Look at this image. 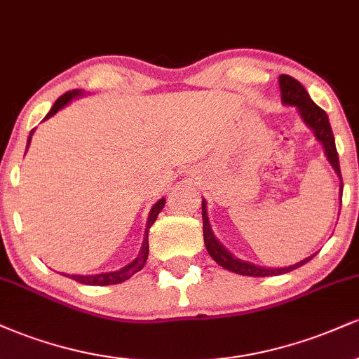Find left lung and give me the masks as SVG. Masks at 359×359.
<instances>
[{"instance_id":"left-lung-1","label":"left lung","mask_w":359,"mask_h":359,"mask_svg":"<svg viewBox=\"0 0 359 359\" xmlns=\"http://www.w3.org/2000/svg\"><path fill=\"white\" fill-rule=\"evenodd\" d=\"M280 84V93H282V102L285 106H294L295 109L299 111L300 118L306 123L307 128H311L312 133L317 142L320 143L324 148V155L327 158V162L331 163L332 170L336 172V175L339 177V199L343 196V177H341V168H339V156H337L336 150V142L334 135H332L331 125H329V118L325 114L324 109H320L319 106L316 104L314 101L311 100L309 93L304 89V86L300 84L299 81H295L294 77L282 76L278 77ZM205 199H203V231H204V245L208 253L211 255V258L217 265H221L222 269L233 271V273L238 275H246V277H273V275H282L287 273V271H292L299 266L306 265L309 259L314 258V255L304 258L302 262H297L295 265L290 266H282V269H266V266L255 265V263L245 262V259L234 257L229 250H226L224 246L221 245V241L214 236L211 224H209V216L208 209H205Z\"/></svg>"}]
</instances>
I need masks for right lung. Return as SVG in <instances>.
Wrapping results in <instances>:
<instances>
[{
    "mask_svg": "<svg viewBox=\"0 0 359 359\" xmlns=\"http://www.w3.org/2000/svg\"><path fill=\"white\" fill-rule=\"evenodd\" d=\"M82 90L81 89H72L69 90V93H65L64 96H60L59 100L55 101V104L52 106L50 111L47 113V116L43 119H48L53 114L57 113V111H60L64 106H67L69 102L72 100H76V97L82 96ZM32 135H34V130L30 131V137H28V142H27V148L30 147V142H32ZM163 205H165V197H162V199H158L156 203L151 205L150 209V214H148V219H147V228H145V238H143V243H142V248H140V253L138 257L133 259L131 263H128L126 266H123V269H119L116 271H108V273H97V275H65V277L76 280V282L79 283H84V285H114V283H121L128 280L130 277H133L137 271H140L145 266L147 263V258H148V231H150L151 224L156 221V217H158L160 211L163 209Z\"/></svg>",
    "mask_w": 359,
    "mask_h": 359,
    "instance_id": "add662e5",
    "label": "right lung"
}]
</instances>
